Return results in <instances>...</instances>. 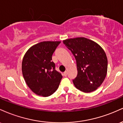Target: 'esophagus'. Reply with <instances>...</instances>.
Instances as JSON below:
<instances>
[{"mask_svg": "<svg viewBox=\"0 0 123 123\" xmlns=\"http://www.w3.org/2000/svg\"><path fill=\"white\" fill-rule=\"evenodd\" d=\"M63 76H67V72L65 71V72H63Z\"/></svg>", "mask_w": 123, "mask_h": 123, "instance_id": "esophagus-1", "label": "esophagus"}]
</instances>
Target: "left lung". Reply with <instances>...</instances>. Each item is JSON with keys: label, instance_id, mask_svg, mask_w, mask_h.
I'll return each instance as SVG.
<instances>
[{"label": "left lung", "instance_id": "left-lung-1", "mask_svg": "<svg viewBox=\"0 0 123 123\" xmlns=\"http://www.w3.org/2000/svg\"><path fill=\"white\" fill-rule=\"evenodd\" d=\"M75 57L77 76L73 80L76 88L84 92L95 91L102 84L108 71L105 51L94 41L86 37L63 40Z\"/></svg>", "mask_w": 123, "mask_h": 123}]
</instances>
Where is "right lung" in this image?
<instances>
[{
  "label": "right lung",
  "instance_id": "obj_1",
  "mask_svg": "<svg viewBox=\"0 0 123 123\" xmlns=\"http://www.w3.org/2000/svg\"><path fill=\"white\" fill-rule=\"evenodd\" d=\"M60 41H44L27 50L22 62V72L29 88L35 94L49 97L57 90L61 74L55 69L52 55Z\"/></svg>",
  "mask_w": 123,
  "mask_h": 123
}]
</instances>
